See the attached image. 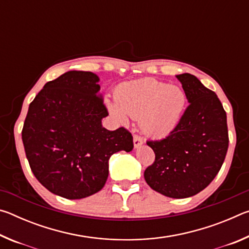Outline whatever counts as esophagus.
Returning a JSON list of instances; mask_svg holds the SVG:
<instances>
[{"instance_id": "esophagus-1", "label": "esophagus", "mask_w": 249, "mask_h": 249, "mask_svg": "<svg viewBox=\"0 0 249 249\" xmlns=\"http://www.w3.org/2000/svg\"><path fill=\"white\" fill-rule=\"evenodd\" d=\"M133 142H134V146L137 148V147H140L141 145H142V142H144V140H142V137L141 136V135L135 134L134 137H133Z\"/></svg>"}]
</instances>
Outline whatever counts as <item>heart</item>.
I'll use <instances>...</instances> for the list:
<instances>
[{
  "instance_id": "heart-1",
  "label": "heart",
  "mask_w": 249,
  "mask_h": 249,
  "mask_svg": "<svg viewBox=\"0 0 249 249\" xmlns=\"http://www.w3.org/2000/svg\"><path fill=\"white\" fill-rule=\"evenodd\" d=\"M114 95L119 107L108 105L113 114L142 120V128L155 136H165L178 125L187 103L181 88L148 78L121 84Z\"/></svg>"
}]
</instances>
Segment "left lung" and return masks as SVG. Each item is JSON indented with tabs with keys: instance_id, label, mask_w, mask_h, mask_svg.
Instances as JSON below:
<instances>
[{
	"instance_id": "1",
	"label": "left lung",
	"mask_w": 249,
	"mask_h": 249,
	"mask_svg": "<svg viewBox=\"0 0 249 249\" xmlns=\"http://www.w3.org/2000/svg\"><path fill=\"white\" fill-rule=\"evenodd\" d=\"M177 78L190 104L168 136L147 141L155 161L144 177L153 190L184 199L203 190L218 174L229 148V130L217 95L190 73Z\"/></svg>"
}]
</instances>
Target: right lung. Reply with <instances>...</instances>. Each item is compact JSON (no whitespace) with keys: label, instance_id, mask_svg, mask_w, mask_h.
<instances>
[{"label":"right lung","instance_id":"1","mask_svg":"<svg viewBox=\"0 0 249 249\" xmlns=\"http://www.w3.org/2000/svg\"><path fill=\"white\" fill-rule=\"evenodd\" d=\"M99 77L68 71L47 82L29 104L22 140L36 179L53 195L75 200L99 192L108 176V159L133 149L125 127L108 130L99 95Z\"/></svg>","mask_w":249,"mask_h":249}]
</instances>
